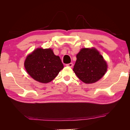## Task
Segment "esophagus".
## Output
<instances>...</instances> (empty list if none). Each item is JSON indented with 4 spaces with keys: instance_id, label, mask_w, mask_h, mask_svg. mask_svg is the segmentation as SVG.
I'll return each mask as SVG.
<instances>
[{
    "instance_id": "obj_1",
    "label": "esophagus",
    "mask_w": 130,
    "mask_h": 130,
    "mask_svg": "<svg viewBox=\"0 0 130 130\" xmlns=\"http://www.w3.org/2000/svg\"><path fill=\"white\" fill-rule=\"evenodd\" d=\"M73 63H68V64H67L66 66H68V67H73Z\"/></svg>"
}]
</instances>
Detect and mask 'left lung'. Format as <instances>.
<instances>
[{
    "mask_svg": "<svg viewBox=\"0 0 130 130\" xmlns=\"http://www.w3.org/2000/svg\"><path fill=\"white\" fill-rule=\"evenodd\" d=\"M76 58L73 71L85 84L98 81L107 72V63L95 48L81 49Z\"/></svg>",
    "mask_w": 130,
    "mask_h": 130,
    "instance_id": "1",
    "label": "left lung"
}]
</instances>
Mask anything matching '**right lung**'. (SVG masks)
Instances as JSON below:
<instances>
[{
    "label": "right lung",
    "mask_w": 130,
    "mask_h": 130,
    "mask_svg": "<svg viewBox=\"0 0 130 130\" xmlns=\"http://www.w3.org/2000/svg\"><path fill=\"white\" fill-rule=\"evenodd\" d=\"M24 67L30 76L36 81L46 84L53 80L63 68L60 57L52 49L37 48L26 57Z\"/></svg>",
    "instance_id": "1"
}]
</instances>
